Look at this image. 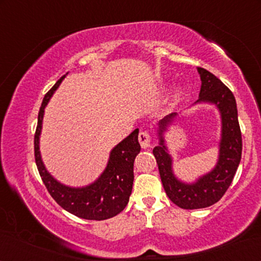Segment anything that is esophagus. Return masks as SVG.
I'll list each match as a JSON object with an SVG mask.
<instances>
[{
  "label": "esophagus",
  "mask_w": 261,
  "mask_h": 261,
  "mask_svg": "<svg viewBox=\"0 0 261 261\" xmlns=\"http://www.w3.org/2000/svg\"><path fill=\"white\" fill-rule=\"evenodd\" d=\"M139 142H140L142 148H148L151 146V135L148 132L142 130L139 133Z\"/></svg>",
  "instance_id": "1"
}]
</instances>
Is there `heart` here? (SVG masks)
<instances>
[{"label": "heart", "instance_id": "obj_1", "mask_svg": "<svg viewBox=\"0 0 261 261\" xmlns=\"http://www.w3.org/2000/svg\"><path fill=\"white\" fill-rule=\"evenodd\" d=\"M176 94H177V95H180V94H181V88H177Z\"/></svg>", "mask_w": 261, "mask_h": 261}]
</instances>
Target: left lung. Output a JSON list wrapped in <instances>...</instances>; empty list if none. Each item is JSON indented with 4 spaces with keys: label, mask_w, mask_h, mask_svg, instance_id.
<instances>
[{
    "label": "left lung",
    "mask_w": 261,
    "mask_h": 261,
    "mask_svg": "<svg viewBox=\"0 0 261 261\" xmlns=\"http://www.w3.org/2000/svg\"><path fill=\"white\" fill-rule=\"evenodd\" d=\"M202 85L197 103H209L215 106L221 116V138L219 156L215 167L192 183L178 179L173 172V159L167 148L164 134L167 127L178 116L172 113L158 123L159 144L153 148L156 164L166 195L174 204L183 209L206 208L219 202L237 172L241 160L242 139L238 120L237 101L229 89L216 76L202 67H197Z\"/></svg>",
    "instance_id": "1"
}]
</instances>
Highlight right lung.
Segmentation results:
<instances>
[{
  "label": "right lung",
  "instance_id": "add662e5",
  "mask_svg": "<svg viewBox=\"0 0 261 261\" xmlns=\"http://www.w3.org/2000/svg\"><path fill=\"white\" fill-rule=\"evenodd\" d=\"M66 74L53 85L42 99L34 135L35 163L49 195L63 209L85 220L110 219L122 212L129 201L134 180V159L141 149L138 140L139 129H134L110 151L105 171L94 183L74 188L57 180L48 172L41 159L40 134L46 106Z\"/></svg>",
  "mask_w": 261,
  "mask_h": 261
}]
</instances>
